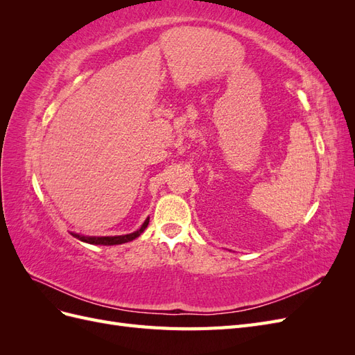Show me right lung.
<instances>
[{"instance_id": "right-lung-1", "label": "right lung", "mask_w": 355, "mask_h": 355, "mask_svg": "<svg viewBox=\"0 0 355 355\" xmlns=\"http://www.w3.org/2000/svg\"><path fill=\"white\" fill-rule=\"evenodd\" d=\"M149 223V218L145 219V222L142 223V227L139 228L135 232L130 234H124V235H114V237H92V235H83V234H77V232H71L75 239H78L80 241L84 243H89V244H99V245H115V244H123V243H128V241H133L135 239H137L139 235H141L145 228L148 227Z\"/></svg>"}]
</instances>
